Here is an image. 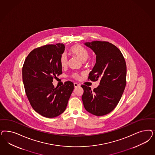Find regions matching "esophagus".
I'll list each match as a JSON object with an SVG mask.
<instances>
[{"label":"esophagus","mask_w":155,"mask_h":155,"mask_svg":"<svg viewBox=\"0 0 155 155\" xmlns=\"http://www.w3.org/2000/svg\"><path fill=\"white\" fill-rule=\"evenodd\" d=\"M80 85L79 84H78V83H74V87H75V88L80 87Z\"/></svg>","instance_id":"34e87169"}]
</instances>
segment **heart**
Wrapping results in <instances>:
<instances>
[{"instance_id":"b5f03b06","label":"heart","mask_w":155,"mask_h":155,"mask_svg":"<svg viewBox=\"0 0 155 155\" xmlns=\"http://www.w3.org/2000/svg\"><path fill=\"white\" fill-rule=\"evenodd\" d=\"M70 51L72 54L78 56L80 60H82L83 61H85L89 56L88 51L84 47H83V46L79 45H75L71 46L70 47ZM67 62H68V59H67V55L65 54H63L60 56V64L62 67H65L67 64ZM72 77L75 79L80 78L79 75L77 73L73 74Z\"/></svg>"}]
</instances>
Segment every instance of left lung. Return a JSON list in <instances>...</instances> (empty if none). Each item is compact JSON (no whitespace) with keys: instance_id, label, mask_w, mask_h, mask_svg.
<instances>
[{"instance_id":"left-lung-1","label":"left lung","mask_w":155,"mask_h":155,"mask_svg":"<svg viewBox=\"0 0 155 155\" xmlns=\"http://www.w3.org/2000/svg\"><path fill=\"white\" fill-rule=\"evenodd\" d=\"M95 53L96 64L88 79L100 80L94 90L81 85L84 90L82 100L85 110L92 115H107L119 103L126 85L127 66L119 49L108 41H94L84 43Z\"/></svg>"}]
</instances>
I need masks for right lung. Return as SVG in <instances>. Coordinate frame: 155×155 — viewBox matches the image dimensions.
<instances>
[{
    "label": "right lung",
    "mask_w": 155,
    "mask_h": 155,
    "mask_svg": "<svg viewBox=\"0 0 155 155\" xmlns=\"http://www.w3.org/2000/svg\"><path fill=\"white\" fill-rule=\"evenodd\" d=\"M64 50L63 43L38 47L27 56L23 66V81L30 104L47 118L55 117L65 110L74 88L70 81L59 88L52 84L54 78L62 74L60 58Z\"/></svg>",
    "instance_id": "add662e5"
}]
</instances>
